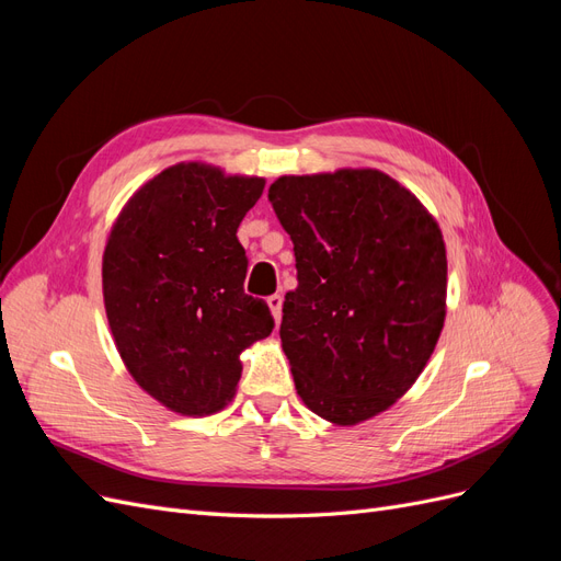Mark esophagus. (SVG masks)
Segmentation results:
<instances>
[{"instance_id": "esophagus-1", "label": "esophagus", "mask_w": 561, "mask_h": 561, "mask_svg": "<svg viewBox=\"0 0 561 561\" xmlns=\"http://www.w3.org/2000/svg\"><path fill=\"white\" fill-rule=\"evenodd\" d=\"M266 304H268V309H271V316H274L276 325H278L280 318H283V297H280V295H271V297L266 299Z\"/></svg>"}]
</instances>
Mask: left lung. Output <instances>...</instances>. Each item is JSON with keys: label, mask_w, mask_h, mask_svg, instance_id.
<instances>
[{"label": "left lung", "mask_w": 561, "mask_h": 561, "mask_svg": "<svg viewBox=\"0 0 561 561\" xmlns=\"http://www.w3.org/2000/svg\"><path fill=\"white\" fill-rule=\"evenodd\" d=\"M297 260L280 344L313 414L358 426L426 369L447 316L437 219L377 168L280 175L268 186Z\"/></svg>", "instance_id": "1"}]
</instances>
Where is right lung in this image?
Here are the masks:
<instances>
[{
	"label": "right lung",
	"mask_w": 561,
	"mask_h": 561,
	"mask_svg": "<svg viewBox=\"0 0 561 561\" xmlns=\"http://www.w3.org/2000/svg\"><path fill=\"white\" fill-rule=\"evenodd\" d=\"M264 178L182 161L124 203L103 252V299L133 381L165 410L208 416L233 400L241 353L274 330L243 293L241 219Z\"/></svg>",
	"instance_id": "1"
}]
</instances>
